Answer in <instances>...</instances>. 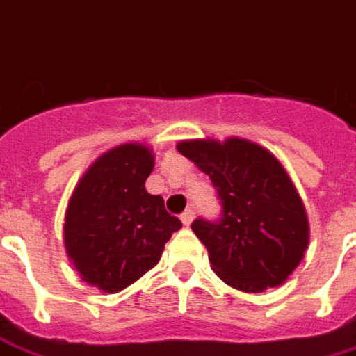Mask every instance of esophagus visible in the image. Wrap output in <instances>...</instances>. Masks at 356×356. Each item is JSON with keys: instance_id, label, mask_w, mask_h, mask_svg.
<instances>
[{"instance_id": "34e87169", "label": "esophagus", "mask_w": 356, "mask_h": 356, "mask_svg": "<svg viewBox=\"0 0 356 356\" xmlns=\"http://www.w3.org/2000/svg\"><path fill=\"white\" fill-rule=\"evenodd\" d=\"M194 216H196V212H194L192 208H188V210L180 216V220H182V224H184V226H190V224H192V220H194Z\"/></svg>"}]
</instances>
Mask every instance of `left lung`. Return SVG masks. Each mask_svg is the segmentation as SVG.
Here are the masks:
<instances>
[{
	"label": "left lung",
	"instance_id": "left-lung-1",
	"mask_svg": "<svg viewBox=\"0 0 356 356\" xmlns=\"http://www.w3.org/2000/svg\"><path fill=\"white\" fill-rule=\"evenodd\" d=\"M176 148L210 176L222 204L218 220L192 222L216 275L245 293L281 285L305 255L309 222L280 160L236 136L184 140Z\"/></svg>",
	"mask_w": 356,
	"mask_h": 356
}]
</instances>
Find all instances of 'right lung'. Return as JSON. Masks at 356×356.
Here are the masks:
<instances>
[{"instance_id":"right-lung-1","label":"right lung","mask_w":356,"mask_h":356,"mask_svg":"<svg viewBox=\"0 0 356 356\" xmlns=\"http://www.w3.org/2000/svg\"><path fill=\"white\" fill-rule=\"evenodd\" d=\"M148 146L120 144L83 174L65 213V250L85 283L117 293L156 266L182 222L146 192Z\"/></svg>"}]
</instances>
